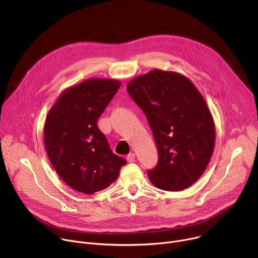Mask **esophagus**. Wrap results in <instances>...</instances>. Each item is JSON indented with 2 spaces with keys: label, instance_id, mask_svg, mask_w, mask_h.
<instances>
[{
  "label": "esophagus",
  "instance_id": "obj_1",
  "mask_svg": "<svg viewBox=\"0 0 258 258\" xmlns=\"http://www.w3.org/2000/svg\"><path fill=\"white\" fill-rule=\"evenodd\" d=\"M135 158H136V155L134 153H131L126 156V160L127 162H134L135 161Z\"/></svg>",
  "mask_w": 258,
  "mask_h": 258
}]
</instances>
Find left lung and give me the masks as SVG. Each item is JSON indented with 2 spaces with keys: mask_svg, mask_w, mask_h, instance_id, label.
<instances>
[{
  "mask_svg": "<svg viewBox=\"0 0 258 258\" xmlns=\"http://www.w3.org/2000/svg\"><path fill=\"white\" fill-rule=\"evenodd\" d=\"M126 90L148 119L158 149L157 165L148 170L151 182L165 191L189 188L214 148L215 127L204 98L186 77L159 69L134 79Z\"/></svg>",
  "mask_w": 258,
  "mask_h": 258,
  "instance_id": "left-lung-1",
  "label": "left lung"
}]
</instances>
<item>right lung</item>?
I'll return each instance as SVG.
<instances>
[{
    "label": "right lung",
    "instance_id": "add662e5",
    "mask_svg": "<svg viewBox=\"0 0 258 258\" xmlns=\"http://www.w3.org/2000/svg\"><path fill=\"white\" fill-rule=\"evenodd\" d=\"M116 80L91 79L64 91L46 118L49 159L73 190L94 194L119 175L126 161L115 155L97 122L120 87Z\"/></svg>",
    "mask_w": 258,
    "mask_h": 258
}]
</instances>
